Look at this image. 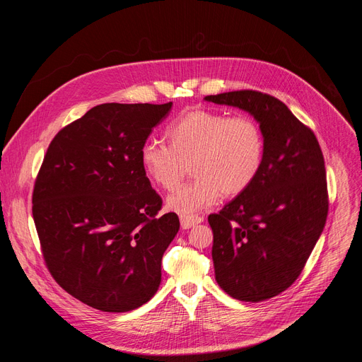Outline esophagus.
Masks as SVG:
<instances>
[{"mask_svg":"<svg viewBox=\"0 0 362 362\" xmlns=\"http://www.w3.org/2000/svg\"><path fill=\"white\" fill-rule=\"evenodd\" d=\"M203 221V218L197 216V215H180V225L183 229H189L197 223H200Z\"/></svg>","mask_w":362,"mask_h":362,"instance_id":"1","label":"esophagus"}]
</instances>
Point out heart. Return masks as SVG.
<instances>
[{
  "mask_svg": "<svg viewBox=\"0 0 362 362\" xmlns=\"http://www.w3.org/2000/svg\"><path fill=\"white\" fill-rule=\"evenodd\" d=\"M166 139L169 144L146 141L140 162L146 176L166 190H173L192 166L194 179L168 197V208L180 215L208 208L221 193H243L265 159L262 127L249 115L186 110L168 127Z\"/></svg>",
  "mask_w": 362,
  "mask_h": 362,
  "instance_id": "heart-1",
  "label": "heart"
}]
</instances>
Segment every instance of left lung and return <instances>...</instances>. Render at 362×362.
Listing matches in <instances>:
<instances>
[{"mask_svg": "<svg viewBox=\"0 0 362 362\" xmlns=\"http://www.w3.org/2000/svg\"><path fill=\"white\" fill-rule=\"evenodd\" d=\"M204 100L250 113L265 136L261 173L208 221L219 286L239 300H267L298 279L324 230L329 200L322 150L314 132L271 94L238 90Z\"/></svg>", "mask_w": 362, "mask_h": 362, "instance_id": "1", "label": "left lung"}]
</instances>
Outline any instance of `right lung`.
Listing matches in <instances>:
<instances>
[{"label": "right lung", "mask_w": 362, "mask_h": 362, "mask_svg": "<svg viewBox=\"0 0 362 362\" xmlns=\"http://www.w3.org/2000/svg\"><path fill=\"white\" fill-rule=\"evenodd\" d=\"M165 105L106 103L51 140L33 190V218L47 269L71 296L127 313L158 292L162 257L179 230L159 216L140 148L170 112Z\"/></svg>", "instance_id": "add662e5"}]
</instances>
